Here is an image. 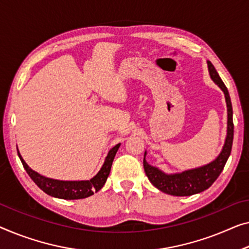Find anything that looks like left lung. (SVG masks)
Segmentation results:
<instances>
[{"instance_id":"8db88e82","label":"left lung","mask_w":249,"mask_h":249,"mask_svg":"<svg viewBox=\"0 0 249 249\" xmlns=\"http://www.w3.org/2000/svg\"><path fill=\"white\" fill-rule=\"evenodd\" d=\"M208 70H209L210 77L214 83H216L220 89L224 91L226 104H227V114H228V122H227V136H226L225 145L222 147L220 154L218 155L217 159H214L209 164H206L200 168L187 170L181 173L174 174H166L162 172L155 166L148 164L145 160L146 152L144 153L143 165L144 171L146 173V177L151 183L158 188L159 190L164 192V194L177 196H192L196 194L207 190L208 188L213 184L217 178L219 177L224 166L227 162L229 155L231 152L232 140H233V122H232V106L231 96H229L228 89L225 86L224 81L218 75L217 70L214 69L213 65L210 61H208Z\"/></svg>"}]
</instances>
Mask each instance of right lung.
I'll return each instance as SVG.
<instances>
[{
  "label": "right lung",
  "instance_id": "obj_1",
  "mask_svg": "<svg viewBox=\"0 0 249 249\" xmlns=\"http://www.w3.org/2000/svg\"><path fill=\"white\" fill-rule=\"evenodd\" d=\"M120 145L121 144H116V145L108 152V154H107V157L105 159V162H104L99 172L96 174L94 178H91L90 180L86 181H60L50 179V178H46L41 176V174H39L38 172L33 171L31 168H29V165L24 162L23 159H22L18 150V154L22 164H23V168L25 169V171L28 172L29 177L31 178L33 182L38 185L43 192H46L47 195H49L51 196H54V198L75 200L90 196L94 195V192L99 191L104 187L107 178L109 176L114 158L115 155H116V152Z\"/></svg>",
  "mask_w": 249,
  "mask_h": 249
}]
</instances>
